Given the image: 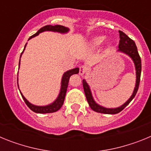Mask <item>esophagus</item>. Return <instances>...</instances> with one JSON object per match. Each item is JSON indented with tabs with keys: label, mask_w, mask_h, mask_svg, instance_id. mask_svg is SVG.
<instances>
[{
	"label": "esophagus",
	"mask_w": 151,
	"mask_h": 151,
	"mask_svg": "<svg viewBox=\"0 0 151 151\" xmlns=\"http://www.w3.org/2000/svg\"><path fill=\"white\" fill-rule=\"evenodd\" d=\"M86 71H87V67H86L85 66H81L79 67V74L80 75H84Z\"/></svg>",
	"instance_id": "obj_1"
}]
</instances>
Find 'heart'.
I'll return each instance as SVG.
<instances>
[{
  "mask_svg": "<svg viewBox=\"0 0 151 151\" xmlns=\"http://www.w3.org/2000/svg\"><path fill=\"white\" fill-rule=\"evenodd\" d=\"M103 41H104V37H97L94 39V44L95 45H99L102 43Z\"/></svg>",
  "mask_w": 151,
  "mask_h": 151,
  "instance_id": "heart-1",
  "label": "heart"
}]
</instances>
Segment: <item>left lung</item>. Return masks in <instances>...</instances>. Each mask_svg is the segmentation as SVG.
I'll use <instances>...</instances> for the list:
<instances>
[{
    "label": "left lung",
    "mask_w": 151,
    "mask_h": 151,
    "mask_svg": "<svg viewBox=\"0 0 151 151\" xmlns=\"http://www.w3.org/2000/svg\"><path fill=\"white\" fill-rule=\"evenodd\" d=\"M119 51H121L122 53L128 54L129 57L132 59L134 61V66H135V70H136V84L135 87H134V91H133L132 95L131 96V97L126 102L122 105L119 107L114 108V109H109V108H105L103 106H100L97 104H96L95 101H94L93 97L91 95V92L90 88H89L87 82H85V80L84 79L82 81V84H83V88L84 91H85V96H86V99H87L88 104L90 107L94 111L97 112V113H104V114H116V113H119L122 111L125 106L129 104L131 101H132V99L136 95V93L138 90V87H139L140 83V78H141V57H140L139 54L138 52V49L136 47L135 43L132 39H131L129 36L126 35L122 31H119Z\"/></svg>",
    "instance_id": "left-lung-1"
}]
</instances>
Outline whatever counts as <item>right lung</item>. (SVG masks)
I'll list each match as a JSON object with an SVG mask.
<instances>
[{
	"mask_svg": "<svg viewBox=\"0 0 151 151\" xmlns=\"http://www.w3.org/2000/svg\"><path fill=\"white\" fill-rule=\"evenodd\" d=\"M45 31H53V32H57L66 33L69 31V29L66 27H64V26H60V25H56V26L47 25V26H44V27L41 28V29H40L39 30L35 33V34H34L33 35L31 36L30 38H29V40L31 39L32 38H33V37H35V36L38 35L39 33L42 32H45ZM24 50H25V48H24ZM22 53H23V51L22 52ZM22 54H21V55H22ZM19 63H20V60H19ZM78 70H79L78 68H75V69H71V70H69V71L66 72V73H64L62 78L61 89H60V94H59V96H58V97L57 98V100H56L54 103H52L50 105L44 106H35V105L32 104H30V103H29V101L25 98V97L22 95V93L20 92L21 95H22V98H23L24 101H25V103L26 104V105L30 108V110H32L33 112L37 113H54V112L59 110L61 108V106H63V104L64 99H65V97H66V90H67L68 83H69V78H70V76H71L72 75L78 73Z\"/></svg>",
	"mask_w": 151,
	"mask_h": 151,
	"instance_id": "add662e5",
	"label": "right lung"
}]
</instances>
